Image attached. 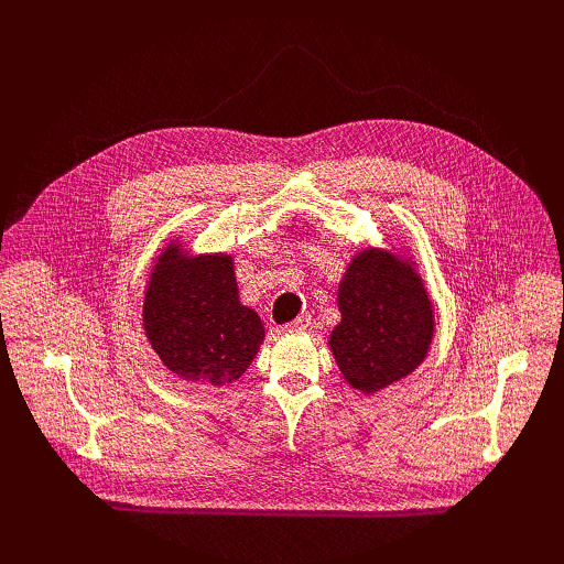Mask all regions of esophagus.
<instances>
[{
  "label": "esophagus",
  "instance_id": "obj_1",
  "mask_svg": "<svg viewBox=\"0 0 564 564\" xmlns=\"http://www.w3.org/2000/svg\"><path fill=\"white\" fill-rule=\"evenodd\" d=\"M311 315H300L297 319H292L288 324H283L285 332H304V329H311Z\"/></svg>",
  "mask_w": 564,
  "mask_h": 564
}]
</instances>
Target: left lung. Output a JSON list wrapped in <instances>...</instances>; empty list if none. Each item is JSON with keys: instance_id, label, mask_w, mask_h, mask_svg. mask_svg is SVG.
<instances>
[{"instance_id": "8db88e82", "label": "left lung", "mask_w": 564, "mask_h": 564, "mask_svg": "<svg viewBox=\"0 0 564 564\" xmlns=\"http://www.w3.org/2000/svg\"><path fill=\"white\" fill-rule=\"evenodd\" d=\"M338 308L343 319L329 345L354 389H387L423 364L434 315L409 264L383 251L359 253L343 276Z\"/></svg>"}]
</instances>
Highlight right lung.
I'll list each match as a JSON object with an SVG mask.
<instances>
[{
    "mask_svg": "<svg viewBox=\"0 0 564 564\" xmlns=\"http://www.w3.org/2000/svg\"><path fill=\"white\" fill-rule=\"evenodd\" d=\"M143 329L171 372L207 387L240 379L264 338L240 304L230 256L189 258L173 245L148 281Z\"/></svg>",
    "mask_w": 564,
    "mask_h": 564,
    "instance_id": "add662e5",
    "label": "right lung"
}]
</instances>
